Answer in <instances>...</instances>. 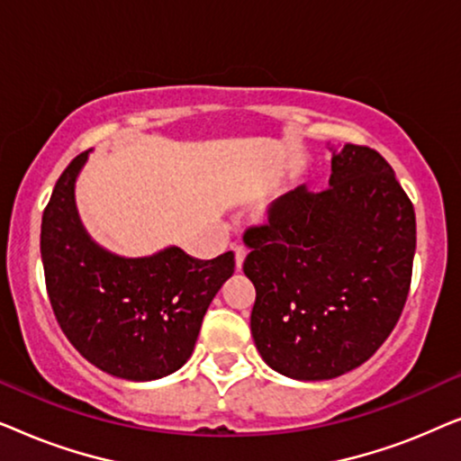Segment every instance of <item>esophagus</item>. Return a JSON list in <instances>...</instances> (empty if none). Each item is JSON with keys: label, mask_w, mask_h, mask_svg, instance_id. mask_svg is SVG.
I'll return each mask as SVG.
<instances>
[{"label": "esophagus", "mask_w": 461, "mask_h": 461, "mask_svg": "<svg viewBox=\"0 0 461 461\" xmlns=\"http://www.w3.org/2000/svg\"><path fill=\"white\" fill-rule=\"evenodd\" d=\"M245 256H248V249L241 248V245H237V248H235V262H237V270H241V268H243V260H245Z\"/></svg>", "instance_id": "esophagus-1"}]
</instances>
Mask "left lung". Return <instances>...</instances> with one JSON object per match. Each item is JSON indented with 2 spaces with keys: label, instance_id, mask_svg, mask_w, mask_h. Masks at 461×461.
Here are the masks:
<instances>
[{
  "label": "left lung",
  "instance_id": "left-lung-1",
  "mask_svg": "<svg viewBox=\"0 0 461 461\" xmlns=\"http://www.w3.org/2000/svg\"><path fill=\"white\" fill-rule=\"evenodd\" d=\"M243 241V273L256 287L251 336L268 367L331 380L394 330L411 285L415 212L377 150H333L330 188L283 194Z\"/></svg>",
  "mask_w": 461,
  "mask_h": 461
}]
</instances>
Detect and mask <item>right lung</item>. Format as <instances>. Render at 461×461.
Masks as SVG:
<instances>
[{"instance_id": "add662e5", "label": "right lung", "mask_w": 461, "mask_h": 461, "mask_svg": "<svg viewBox=\"0 0 461 461\" xmlns=\"http://www.w3.org/2000/svg\"><path fill=\"white\" fill-rule=\"evenodd\" d=\"M87 150L56 182L41 218V260L50 304L79 355L106 374L150 382L193 355L201 323L235 254L197 260L180 248L122 258L92 241L75 205Z\"/></svg>"}]
</instances>
